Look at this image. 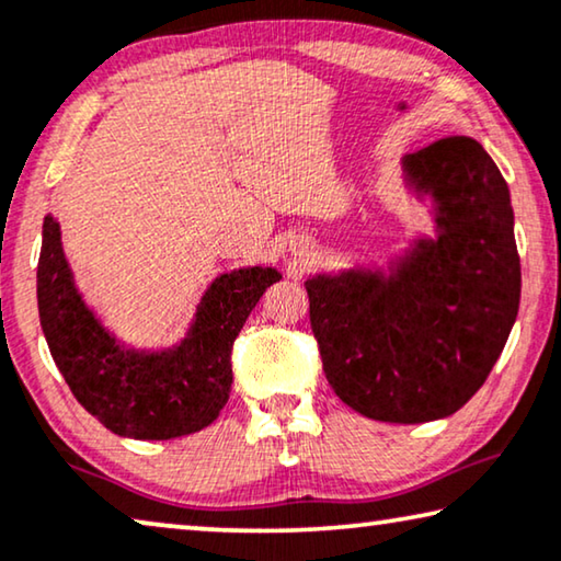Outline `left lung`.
I'll use <instances>...</instances> for the list:
<instances>
[{
    "label": "left lung",
    "instance_id": "left-lung-1",
    "mask_svg": "<svg viewBox=\"0 0 561 561\" xmlns=\"http://www.w3.org/2000/svg\"><path fill=\"white\" fill-rule=\"evenodd\" d=\"M404 169L435 197L440 238L387 278L319 275L306 290L339 400L415 425L453 415L489 379L516 321L522 265L508 186L481 144L448 136L408 153Z\"/></svg>",
    "mask_w": 561,
    "mask_h": 561
}]
</instances>
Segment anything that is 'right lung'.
<instances>
[{
	"label": "right lung",
	"instance_id": "add662e5",
	"mask_svg": "<svg viewBox=\"0 0 561 561\" xmlns=\"http://www.w3.org/2000/svg\"><path fill=\"white\" fill-rule=\"evenodd\" d=\"M273 267L220 275L202 298L180 346L161 354L124 352L72 286L60 225H43L37 306L47 346L76 400L121 437L172 440L207 427L232 389V344L267 286Z\"/></svg>",
	"mask_w": 561,
	"mask_h": 561
}]
</instances>
